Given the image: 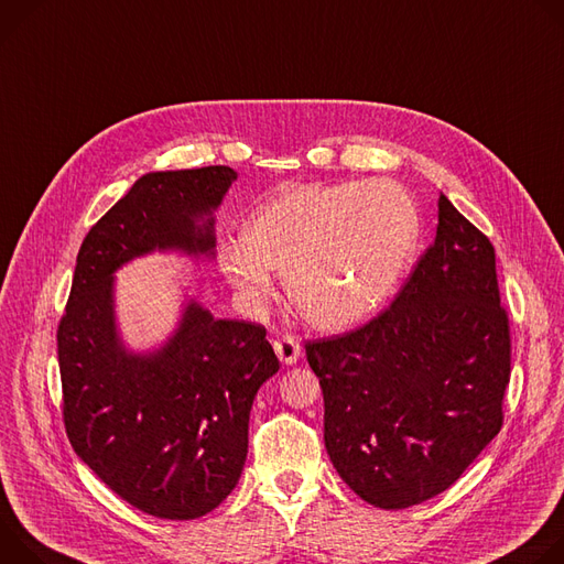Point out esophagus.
Returning <instances> with one entry per match:
<instances>
[{"label":"esophagus","instance_id":"obj_1","mask_svg":"<svg viewBox=\"0 0 564 564\" xmlns=\"http://www.w3.org/2000/svg\"><path fill=\"white\" fill-rule=\"evenodd\" d=\"M273 347H275L278 358H280L284 365H293V362H297L300 356H302V347H300V343H297L295 336H282V338H278V340L273 343Z\"/></svg>","mask_w":564,"mask_h":564}]
</instances>
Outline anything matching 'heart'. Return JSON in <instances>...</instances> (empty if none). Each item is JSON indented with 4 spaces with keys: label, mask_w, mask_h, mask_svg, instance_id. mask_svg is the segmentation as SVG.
Returning a JSON list of instances; mask_svg holds the SVG:
<instances>
[{
    "label": "heart",
    "mask_w": 564,
    "mask_h": 564,
    "mask_svg": "<svg viewBox=\"0 0 564 564\" xmlns=\"http://www.w3.org/2000/svg\"><path fill=\"white\" fill-rule=\"evenodd\" d=\"M421 239V215L397 181L300 185L260 206L224 246L219 267L250 308H264L273 275L286 278L297 314L340 332L369 321L401 284Z\"/></svg>",
    "instance_id": "1"
}]
</instances>
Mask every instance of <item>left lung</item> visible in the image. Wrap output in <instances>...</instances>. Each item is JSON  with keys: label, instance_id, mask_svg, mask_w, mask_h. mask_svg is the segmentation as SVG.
Wrapping results in <instances>:
<instances>
[{"label": "left lung", "instance_id": "1", "mask_svg": "<svg viewBox=\"0 0 564 564\" xmlns=\"http://www.w3.org/2000/svg\"><path fill=\"white\" fill-rule=\"evenodd\" d=\"M304 349L343 481L388 511L444 492L505 421L511 329L492 243L440 195L436 237L397 300Z\"/></svg>", "mask_w": 564, "mask_h": 564}]
</instances>
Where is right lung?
<instances>
[{
	"instance_id": "1",
	"label": "right lung",
	"mask_w": 564,
	"mask_h": 564,
	"mask_svg": "<svg viewBox=\"0 0 564 564\" xmlns=\"http://www.w3.org/2000/svg\"><path fill=\"white\" fill-rule=\"evenodd\" d=\"M228 165L143 174L87 232L57 327L62 414L76 455L139 511L195 520L237 486L248 416L280 369L267 329L187 300L178 327L134 354L116 329L113 273L154 250L215 258Z\"/></svg>"
}]
</instances>
